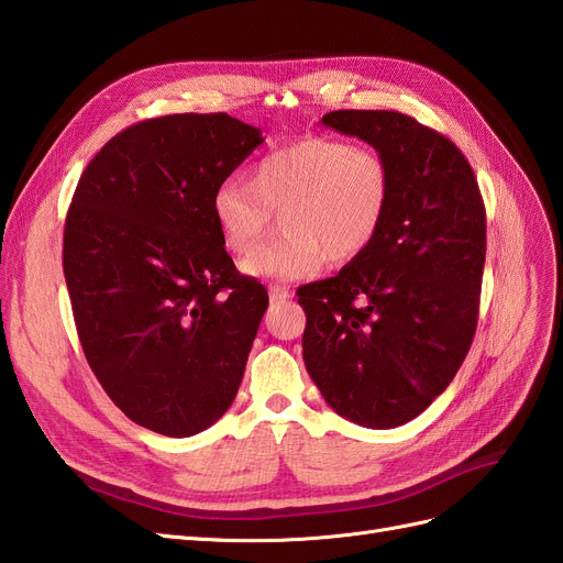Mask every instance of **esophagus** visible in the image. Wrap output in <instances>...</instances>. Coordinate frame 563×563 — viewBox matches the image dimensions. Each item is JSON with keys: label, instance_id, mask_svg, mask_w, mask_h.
<instances>
[{"label": "esophagus", "instance_id": "34e87169", "mask_svg": "<svg viewBox=\"0 0 563 563\" xmlns=\"http://www.w3.org/2000/svg\"><path fill=\"white\" fill-rule=\"evenodd\" d=\"M267 294H269V300H272V302H284V300L291 298V291H288L286 286H277V284H272V286L267 288Z\"/></svg>", "mask_w": 563, "mask_h": 563}]
</instances>
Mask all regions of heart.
I'll return each instance as SVG.
<instances>
[{"label":"heart","instance_id":"1","mask_svg":"<svg viewBox=\"0 0 563 563\" xmlns=\"http://www.w3.org/2000/svg\"><path fill=\"white\" fill-rule=\"evenodd\" d=\"M391 197V174L373 147L308 135L272 150L251 168L249 187L223 180L211 195V218L225 249L249 253L279 210L285 236L244 258L255 279H305L323 255L345 265L376 240Z\"/></svg>","mask_w":563,"mask_h":563}]
</instances>
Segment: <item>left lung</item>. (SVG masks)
I'll return each instance as SVG.
<instances>
[{"label": "left lung", "mask_w": 563, "mask_h": 563, "mask_svg": "<svg viewBox=\"0 0 563 563\" xmlns=\"http://www.w3.org/2000/svg\"><path fill=\"white\" fill-rule=\"evenodd\" d=\"M321 124L378 150L391 174L385 223L335 277L298 288L302 360L338 416L371 430L418 418L472 345L486 211L467 159L391 110H335Z\"/></svg>", "instance_id": "left-lung-1"}]
</instances>
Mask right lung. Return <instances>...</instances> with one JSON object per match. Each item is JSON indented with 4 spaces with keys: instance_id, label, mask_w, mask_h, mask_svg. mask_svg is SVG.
<instances>
[{
    "instance_id": "right-lung-1",
    "label": "right lung",
    "mask_w": 563,
    "mask_h": 563,
    "mask_svg": "<svg viewBox=\"0 0 563 563\" xmlns=\"http://www.w3.org/2000/svg\"><path fill=\"white\" fill-rule=\"evenodd\" d=\"M263 141L225 112L147 119L77 183L63 272L81 347L124 416L157 434L211 428L244 378L269 298L234 269L211 195Z\"/></svg>"
}]
</instances>
